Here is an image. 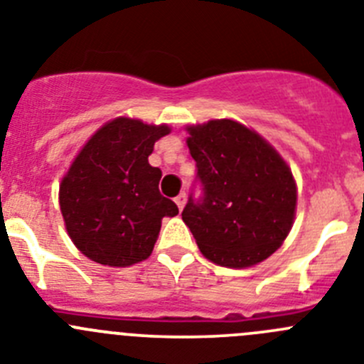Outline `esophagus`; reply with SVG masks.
<instances>
[{"label": "esophagus", "instance_id": "34e87169", "mask_svg": "<svg viewBox=\"0 0 364 364\" xmlns=\"http://www.w3.org/2000/svg\"><path fill=\"white\" fill-rule=\"evenodd\" d=\"M174 201H176V205H178L179 210H183V208H185V203H186V196L185 194H179L178 198L174 199Z\"/></svg>", "mask_w": 364, "mask_h": 364}]
</instances>
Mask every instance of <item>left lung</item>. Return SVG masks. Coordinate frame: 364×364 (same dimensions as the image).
<instances>
[{"label": "left lung", "mask_w": 364, "mask_h": 364, "mask_svg": "<svg viewBox=\"0 0 364 364\" xmlns=\"http://www.w3.org/2000/svg\"><path fill=\"white\" fill-rule=\"evenodd\" d=\"M190 156L203 196H192L183 221L212 263L247 268L283 245L296 218L292 170L254 130L232 119L188 127Z\"/></svg>", "instance_id": "8db88e82"}]
</instances>
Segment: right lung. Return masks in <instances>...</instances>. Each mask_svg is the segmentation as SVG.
Returning <instances> with one entry per match:
<instances>
[{
    "instance_id": "add662e5",
    "label": "right lung",
    "mask_w": 364,
    "mask_h": 364,
    "mask_svg": "<svg viewBox=\"0 0 364 364\" xmlns=\"http://www.w3.org/2000/svg\"><path fill=\"white\" fill-rule=\"evenodd\" d=\"M166 125L116 117L81 149L60 185V206L68 235L88 259L130 267L146 259L163 218L178 215L159 192L161 170L149 163Z\"/></svg>"
}]
</instances>
